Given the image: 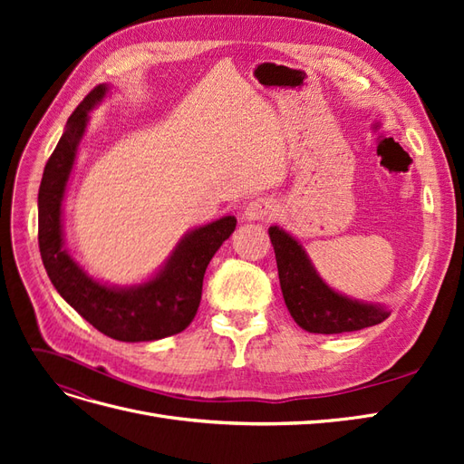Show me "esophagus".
<instances>
[{
	"mask_svg": "<svg viewBox=\"0 0 464 464\" xmlns=\"http://www.w3.org/2000/svg\"><path fill=\"white\" fill-rule=\"evenodd\" d=\"M275 217V203L266 198H257L249 201L244 208V220L256 222V220H271Z\"/></svg>",
	"mask_w": 464,
	"mask_h": 464,
	"instance_id": "34e87169",
	"label": "esophagus"
}]
</instances>
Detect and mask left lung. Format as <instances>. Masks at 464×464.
I'll return each mask as SVG.
<instances>
[{"instance_id": "left-lung-1", "label": "left lung", "mask_w": 464, "mask_h": 464, "mask_svg": "<svg viewBox=\"0 0 464 464\" xmlns=\"http://www.w3.org/2000/svg\"><path fill=\"white\" fill-rule=\"evenodd\" d=\"M269 237L275 247L285 304L302 329L339 334L377 325L391 315L382 304H366L334 292L317 275L302 244L286 230L271 227Z\"/></svg>"}]
</instances>
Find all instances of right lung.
Here are the masks:
<instances>
[{
  "instance_id": "1",
  "label": "right lung",
  "mask_w": 464,
  "mask_h": 464,
  "mask_svg": "<svg viewBox=\"0 0 464 464\" xmlns=\"http://www.w3.org/2000/svg\"><path fill=\"white\" fill-rule=\"evenodd\" d=\"M108 91V85H98L85 96L46 162L38 189L40 256L60 296L94 329L123 343L159 341L184 331L198 314L207 265L234 232L236 217H222L181 236L170 257L141 285L110 286L82 269L63 247V199L89 111Z\"/></svg>"
}]
</instances>
